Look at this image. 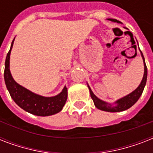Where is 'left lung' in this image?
I'll return each mask as SVG.
<instances>
[{
	"mask_svg": "<svg viewBox=\"0 0 153 153\" xmlns=\"http://www.w3.org/2000/svg\"><path fill=\"white\" fill-rule=\"evenodd\" d=\"M108 20H110L112 22H116V23H120V21L115 20V19H111L109 18L107 19ZM140 55L142 57L143 62H144V75H143V79L140 82V85L137 86V88L134 90L133 92H131L130 94H128V95L125 96L123 98H119L117 101L114 102V103H109V102H106L105 101L101 100L100 98H98L97 96L93 93V91L91 89L90 86L87 83V86H88L89 91H90V94H91V98L93 99L94 105L96 108H98V109H101L102 111H106V112H111V113H115V112H121L126 109H129L131 106H133V105L135 104L136 102H137L138 99L140 98L143 93V91L145 89V86L146 85V81H147V75H148V71H147V67L145 64V58L143 55L142 52L140 51Z\"/></svg>",
	"mask_w": 153,
	"mask_h": 153,
	"instance_id": "obj_1",
	"label": "left lung"
}]
</instances>
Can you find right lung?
Returning a JSON list of instances; mask_svg holds the SVG:
<instances>
[{"instance_id":"1","label":"right lung","mask_w":153,"mask_h":153,"mask_svg":"<svg viewBox=\"0 0 153 153\" xmlns=\"http://www.w3.org/2000/svg\"><path fill=\"white\" fill-rule=\"evenodd\" d=\"M13 39L10 50L7 54L4 64V82L11 98L19 106L27 113L36 116L46 117L57 114L62 109L67 99V88L66 86L59 94L53 97H44L32 92L20 86L13 79L10 72V54L13 48Z\"/></svg>"}]
</instances>
